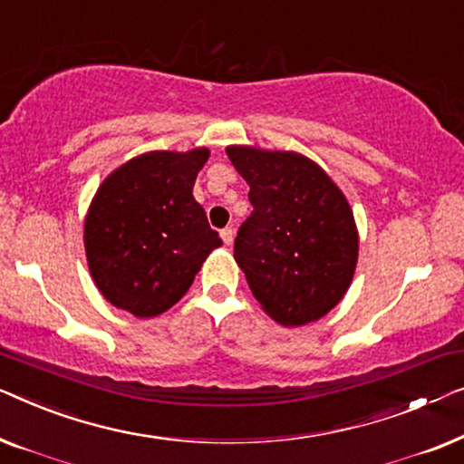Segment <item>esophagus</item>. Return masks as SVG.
Wrapping results in <instances>:
<instances>
[{
	"mask_svg": "<svg viewBox=\"0 0 464 464\" xmlns=\"http://www.w3.org/2000/svg\"><path fill=\"white\" fill-rule=\"evenodd\" d=\"M220 237H223V241H225L227 246H231V244H233V237H235L233 227H225V229L220 231Z\"/></svg>",
	"mask_w": 464,
	"mask_h": 464,
	"instance_id": "obj_1",
	"label": "esophagus"
}]
</instances>
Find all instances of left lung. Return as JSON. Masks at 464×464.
Segmentation results:
<instances>
[{
    "label": "left lung",
    "instance_id": "1",
    "mask_svg": "<svg viewBox=\"0 0 464 464\" xmlns=\"http://www.w3.org/2000/svg\"><path fill=\"white\" fill-rule=\"evenodd\" d=\"M250 185L252 214L235 237V260L254 298L277 324L317 322L347 295L360 237L347 198L304 155L227 147Z\"/></svg>",
    "mask_w": 464,
    "mask_h": 464
}]
</instances>
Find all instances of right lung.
Here are the masks:
<instances>
[{
  "instance_id": "1",
  "label": "right lung",
  "mask_w": 464,
  "mask_h": 464,
  "mask_svg": "<svg viewBox=\"0 0 464 464\" xmlns=\"http://www.w3.org/2000/svg\"><path fill=\"white\" fill-rule=\"evenodd\" d=\"M208 158L206 147L142 153L102 180L86 214L83 246L96 288L117 309L161 315L223 246L193 198Z\"/></svg>"
}]
</instances>
